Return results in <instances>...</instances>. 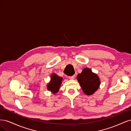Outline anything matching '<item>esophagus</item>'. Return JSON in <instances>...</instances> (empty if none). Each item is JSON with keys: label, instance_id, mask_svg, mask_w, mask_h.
Wrapping results in <instances>:
<instances>
[{"label": "esophagus", "instance_id": "34e87169", "mask_svg": "<svg viewBox=\"0 0 131 131\" xmlns=\"http://www.w3.org/2000/svg\"><path fill=\"white\" fill-rule=\"evenodd\" d=\"M69 78L70 79H73L75 78V75H72V76H69Z\"/></svg>", "mask_w": 131, "mask_h": 131}]
</instances>
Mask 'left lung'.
I'll list each match as a JSON object with an SVG mask.
<instances>
[{
    "label": "left lung",
    "instance_id": "obj_1",
    "mask_svg": "<svg viewBox=\"0 0 131 131\" xmlns=\"http://www.w3.org/2000/svg\"><path fill=\"white\" fill-rule=\"evenodd\" d=\"M77 79L83 92L87 95L94 94L98 89L100 81L98 75L92 73L90 69L85 68L77 75Z\"/></svg>",
    "mask_w": 131,
    "mask_h": 131
}]
</instances>
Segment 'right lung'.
Listing matches in <instances>:
<instances>
[{"instance_id": "obj_1", "label": "right lung", "mask_w": 131, "mask_h": 131, "mask_svg": "<svg viewBox=\"0 0 131 131\" xmlns=\"http://www.w3.org/2000/svg\"><path fill=\"white\" fill-rule=\"evenodd\" d=\"M62 80V78L61 77H59L57 74L53 73L51 75V81L47 85L48 90L53 91V94L57 93L59 89Z\"/></svg>"}]
</instances>
